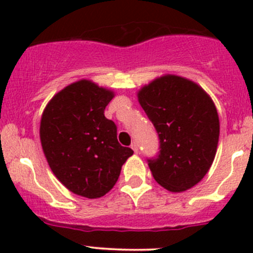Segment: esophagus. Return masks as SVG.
Masks as SVG:
<instances>
[{
    "instance_id": "1",
    "label": "esophagus",
    "mask_w": 253,
    "mask_h": 253,
    "mask_svg": "<svg viewBox=\"0 0 253 253\" xmlns=\"http://www.w3.org/2000/svg\"><path fill=\"white\" fill-rule=\"evenodd\" d=\"M131 148H132V149H133V152H134V153H138V144H137L136 142L132 143V144H131Z\"/></svg>"
}]
</instances>
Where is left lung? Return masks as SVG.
Here are the masks:
<instances>
[{"label":"left lung","instance_id":"1","mask_svg":"<svg viewBox=\"0 0 253 253\" xmlns=\"http://www.w3.org/2000/svg\"><path fill=\"white\" fill-rule=\"evenodd\" d=\"M137 98L160 139L159 155L148 160L153 177L170 192L190 190L215 158L220 133L215 104L196 82L176 75L153 79Z\"/></svg>","mask_w":253,"mask_h":253}]
</instances>
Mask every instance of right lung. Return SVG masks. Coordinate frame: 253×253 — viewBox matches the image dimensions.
<instances>
[{"mask_svg":"<svg viewBox=\"0 0 253 253\" xmlns=\"http://www.w3.org/2000/svg\"><path fill=\"white\" fill-rule=\"evenodd\" d=\"M114 96L111 89L81 79L56 93L42 111L40 142L48 167L81 197L105 196L133 154L120 144L116 125L104 115Z\"/></svg>","mask_w":253,"mask_h":253,"instance_id":"1","label":"right lung"}]
</instances>
